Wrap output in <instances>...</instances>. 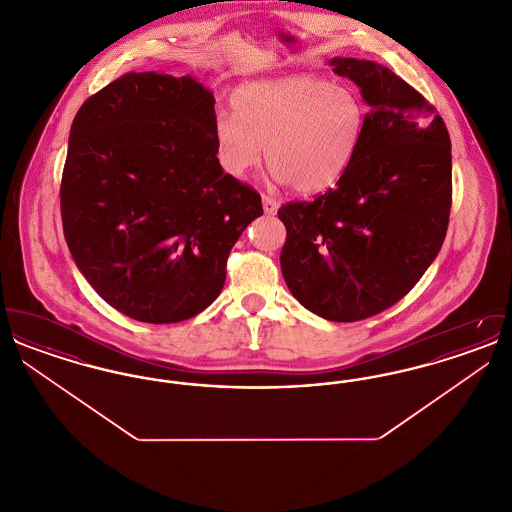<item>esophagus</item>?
<instances>
[{"label": "esophagus", "mask_w": 512, "mask_h": 512, "mask_svg": "<svg viewBox=\"0 0 512 512\" xmlns=\"http://www.w3.org/2000/svg\"><path fill=\"white\" fill-rule=\"evenodd\" d=\"M263 209H265L267 215H274L278 211V201L270 195L263 194Z\"/></svg>", "instance_id": "34e87169"}]
</instances>
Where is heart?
Here are the masks:
<instances>
[{
    "instance_id": "obj_1",
    "label": "heart",
    "mask_w": 512,
    "mask_h": 512,
    "mask_svg": "<svg viewBox=\"0 0 512 512\" xmlns=\"http://www.w3.org/2000/svg\"><path fill=\"white\" fill-rule=\"evenodd\" d=\"M234 113L215 121L220 165L244 176L263 159L297 194L334 186L349 167L365 126V103L347 84L318 76H288L247 84L232 99Z\"/></svg>"
}]
</instances>
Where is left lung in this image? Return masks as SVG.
Here are the masks:
<instances>
[{
  "mask_svg": "<svg viewBox=\"0 0 512 512\" xmlns=\"http://www.w3.org/2000/svg\"><path fill=\"white\" fill-rule=\"evenodd\" d=\"M330 65L361 88L365 126L336 188L278 209L280 267L305 309L355 322L403 299L436 259L453 201L451 140L436 107L390 69Z\"/></svg>",
  "mask_w": 512,
  "mask_h": 512,
  "instance_id": "8db88e82",
  "label": "left lung"
}]
</instances>
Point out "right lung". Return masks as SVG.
I'll return each mask as SVG.
<instances>
[{"label": "right lung", "instance_id": "1", "mask_svg": "<svg viewBox=\"0 0 512 512\" xmlns=\"http://www.w3.org/2000/svg\"><path fill=\"white\" fill-rule=\"evenodd\" d=\"M215 98L192 76L128 73L82 103L61 176L74 263L122 315L169 324L207 309L261 195L222 171Z\"/></svg>", "mask_w": 512, "mask_h": 512}]
</instances>
